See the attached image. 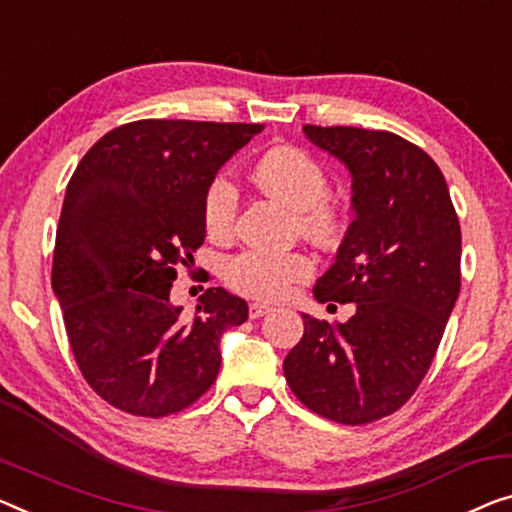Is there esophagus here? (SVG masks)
Listing matches in <instances>:
<instances>
[{"label":"esophagus","mask_w":512,"mask_h":512,"mask_svg":"<svg viewBox=\"0 0 512 512\" xmlns=\"http://www.w3.org/2000/svg\"><path fill=\"white\" fill-rule=\"evenodd\" d=\"M248 312H250V319H259V317H264L266 312H271V305H266V303H250Z\"/></svg>","instance_id":"34e87169"}]
</instances>
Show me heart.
<instances>
[{
    "instance_id": "obj_1",
    "label": "heart",
    "mask_w": 512,
    "mask_h": 512,
    "mask_svg": "<svg viewBox=\"0 0 512 512\" xmlns=\"http://www.w3.org/2000/svg\"><path fill=\"white\" fill-rule=\"evenodd\" d=\"M253 179L266 195L285 207L299 211V225L305 234L329 241L340 230V213L326 200L329 179L317 160L294 147H276L257 160ZM204 227L216 239H225L234 230L236 188L227 174H218L204 190ZM312 259L303 253L269 255L259 250L230 259L225 278L236 292L255 299L276 301L292 292L296 282L312 276Z\"/></svg>"
}]
</instances>
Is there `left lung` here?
<instances>
[{"label": "left lung", "mask_w": 512, "mask_h": 512, "mask_svg": "<svg viewBox=\"0 0 512 512\" xmlns=\"http://www.w3.org/2000/svg\"><path fill=\"white\" fill-rule=\"evenodd\" d=\"M347 165L356 218L319 303H354L345 324L303 315V338L282 370L315 414L365 425L398 411L430 370L460 294V220L437 163L388 131L303 126Z\"/></svg>", "instance_id": "left-lung-1"}]
</instances>
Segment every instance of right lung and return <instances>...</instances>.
Instances as JSON below:
<instances>
[{
	"label": "right lung",
	"instance_id": "obj_1",
	"mask_svg": "<svg viewBox=\"0 0 512 512\" xmlns=\"http://www.w3.org/2000/svg\"><path fill=\"white\" fill-rule=\"evenodd\" d=\"M262 124L140 119L105 133L75 167L61 207L52 289L75 363L126 414L163 418L209 391L220 335L248 303L209 287L181 317L177 266L204 243V190Z\"/></svg>",
	"mask_w": 512,
	"mask_h": 512
}]
</instances>
